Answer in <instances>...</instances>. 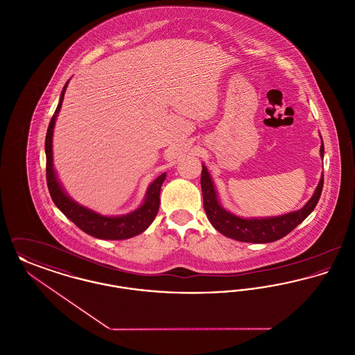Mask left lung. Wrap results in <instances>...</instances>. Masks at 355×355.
Returning a JSON list of instances; mask_svg holds the SVG:
<instances>
[{
  "label": "left lung",
  "mask_w": 355,
  "mask_h": 355,
  "mask_svg": "<svg viewBox=\"0 0 355 355\" xmlns=\"http://www.w3.org/2000/svg\"><path fill=\"white\" fill-rule=\"evenodd\" d=\"M323 141L321 145V157L323 158ZM201 187H202L203 207L210 223L218 230L220 234L233 238L239 242H250V243H268L274 242L287 236L293 229H295L302 220L309 217V214L314 210L321 197L323 187V175L320 180L313 197L307 201L302 209L282 214L278 217L268 218H241L236 214L225 210L220 206L217 191L211 177L206 166L202 165L201 174Z\"/></svg>",
  "instance_id": "1"
}]
</instances>
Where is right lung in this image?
<instances>
[{
    "instance_id": "1",
    "label": "right lung",
    "mask_w": 355,
    "mask_h": 355,
    "mask_svg": "<svg viewBox=\"0 0 355 355\" xmlns=\"http://www.w3.org/2000/svg\"><path fill=\"white\" fill-rule=\"evenodd\" d=\"M68 84L69 81L62 89L60 102L51 117V123L46 132V138H45L46 182H48L51 200L69 220L76 223L89 236H96L100 239H112V241L128 239V238L138 236L152 225L153 220L158 213L161 186L166 178V173H162L149 185L144 203L137 210L125 216H116V217L101 216L100 213H96L83 205L76 202L74 200H71L62 189V186L57 178L55 170L53 168V145H51L54 123L61 110Z\"/></svg>"
}]
</instances>
